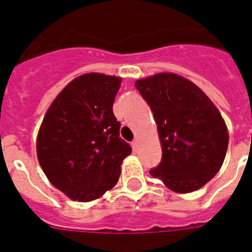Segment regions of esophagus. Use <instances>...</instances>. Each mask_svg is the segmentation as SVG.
I'll list each match as a JSON object with an SVG mask.
<instances>
[{
    "label": "esophagus",
    "mask_w": 252,
    "mask_h": 252,
    "mask_svg": "<svg viewBox=\"0 0 252 252\" xmlns=\"http://www.w3.org/2000/svg\"><path fill=\"white\" fill-rule=\"evenodd\" d=\"M131 145H132L133 149H136V148H137V140H136V139L133 140V141L131 142Z\"/></svg>",
    "instance_id": "esophagus-1"
}]
</instances>
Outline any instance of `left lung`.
Returning a JSON list of instances; mask_svg holds the SVG:
<instances>
[{"mask_svg":"<svg viewBox=\"0 0 252 252\" xmlns=\"http://www.w3.org/2000/svg\"><path fill=\"white\" fill-rule=\"evenodd\" d=\"M157 121L161 161L150 170L169 189L190 193L208 183L223 164L228 132L220 111L194 83L160 74L135 83Z\"/></svg>","mask_w":252,"mask_h":252,"instance_id":"8db88e82","label":"left lung"}]
</instances>
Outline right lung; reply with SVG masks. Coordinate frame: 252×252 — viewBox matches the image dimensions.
<instances>
[{
	"label": "right lung",
	"mask_w": 252,
	"mask_h": 252,
	"mask_svg": "<svg viewBox=\"0 0 252 252\" xmlns=\"http://www.w3.org/2000/svg\"><path fill=\"white\" fill-rule=\"evenodd\" d=\"M121 81L99 73L75 78L44 117L37 159L50 183L73 201H93L113 188L132 151L112 111Z\"/></svg>",
	"instance_id": "1"
}]
</instances>
